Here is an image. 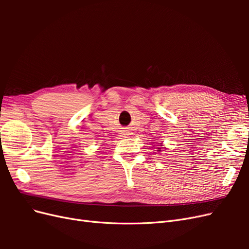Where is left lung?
<instances>
[{
  "instance_id": "1",
  "label": "left lung",
  "mask_w": 249,
  "mask_h": 249,
  "mask_svg": "<svg viewBox=\"0 0 249 249\" xmlns=\"http://www.w3.org/2000/svg\"><path fill=\"white\" fill-rule=\"evenodd\" d=\"M160 146H162V145H160ZM161 150H162V148H158L157 152H161Z\"/></svg>"
}]
</instances>
